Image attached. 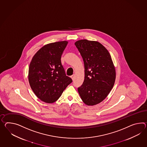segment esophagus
Wrapping results in <instances>:
<instances>
[{
    "label": "esophagus",
    "instance_id": "34e87169",
    "mask_svg": "<svg viewBox=\"0 0 147 147\" xmlns=\"http://www.w3.org/2000/svg\"><path fill=\"white\" fill-rule=\"evenodd\" d=\"M71 78H72V79L73 80H74V78H75V75H74V74L72 75V76H71Z\"/></svg>",
    "mask_w": 147,
    "mask_h": 147
}]
</instances>
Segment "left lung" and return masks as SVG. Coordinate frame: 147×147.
Returning a JSON list of instances; mask_svg holds the SVG:
<instances>
[{
    "mask_svg": "<svg viewBox=\"0 0 147 147\" xmlns=\"http://www.w3.org/2000/svg\"><path fill=\"white\" fill-rule=\"evenodd\" d=\"M84 64V80L78 88L84 103L93 106L107 97L114 86L116 72L111 55L101 43L87 40L75 43Z\"/></svg>",
    "mask_w": 147,
    "mask_h": 147,
    "instance_id": "1",
    "label": "left lung"
}]
</instances>
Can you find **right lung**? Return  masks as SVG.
<instances>
[{"mask_svg":"<svg viewBox=\"0 0 147 147\" xmlns=\"http://www.w3.org/2000/svg\"><path fill=\"white\" fill-rule=\"evenodd\" d=\"M67 43L64 41L45 45L30 63V85L36 97L46 103L55 102L72 82L61 63V56Z\"/></svg>","mask_w":147,"mask_h":147,"instance_id":"add662e5","label":"right lung"}]
</instances>
